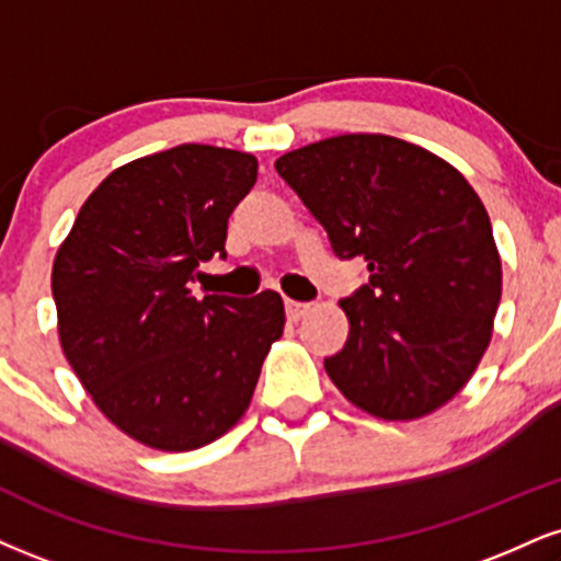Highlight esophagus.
Wrapping results in <instances>:
<instances>
[{
  "mask_svg": "<svg viewBox=\"0 0 561 561\" xmlns=\"http://www.w3.org/2000/svg\"><path fill=\"white\" fill-rule=\"evenodd\" d=\"M285 310L289 321H300L310 313V302H298V300H285Z\"/></svg>",
  "mask_w": 561,
  "mask_h": 561,
  "instance_id": "34e87169",
  "label": "esophagus"
}]
</instances>
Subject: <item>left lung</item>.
Here are the masks:
<instances>
[{
  "label": "left lung",
  "mask_w": 561,
  "mask_h": 561,
  "mask_svg": "<svg viewBox=\"0 0 561 561\" xmlns=\"http://www.w3.org/2000/svg\"><path fill=\"white\" fill-rule=\"evenodd\" d=\"M279 178L368 282L340 302L350 334L327 357L355 408L415 421L470 381L491 342L502 261L489 214L455 167L391 135L353 133L276 159Z\"/></svg>",
  "instance_id": "8db88e82"
}]
</instances>
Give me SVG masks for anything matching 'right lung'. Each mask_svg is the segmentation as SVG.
<instances>
[{"instance_id": "add662e5", "label": "right lung", "mask_w": 561, "mask_h": 561, "mask_svg": "<svg viewBox=\"0 0 561 561\" xmlns=\"http://www.w3.org/2000/svg\"><path fill=\"white\" fill-rule=\"evenodd\" d=\"M255 178V157L232 148L182 144L135 159L88 195L54 259L67 363L146 447L191 451L227 434L285 329L272 289L248 300L191 289L201 263L227 255V219Z\"/></svg>"}]
</instances>
